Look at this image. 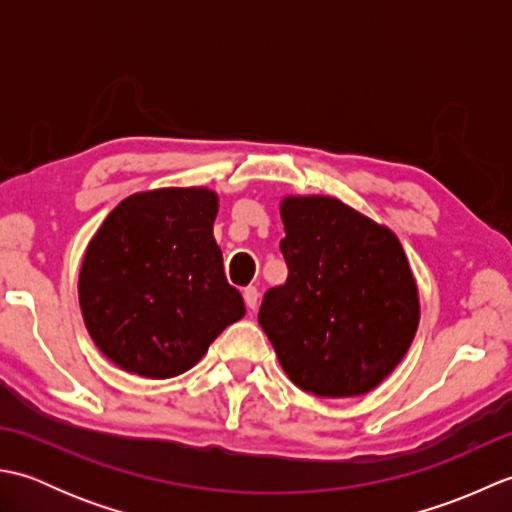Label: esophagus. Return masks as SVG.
<instances>
[{
	"mask_svg": "<svg viewBox=\"0 0 512 512\" xmlns=\"http://www.w3.org/2000/svg\"><path fill=\"white\" fill-rule=\"evenodd\" d=\"M244 301H246L248 310H255L257 301H259V290L255 286H246L244 288Z\"/></svg>",
	"mask_w": 512,
	"mask_h": 512,
	"instance_id": "obj_1",
	"label": "esophagus"
}]
</instances>
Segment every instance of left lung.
Masks as SVG:
<instances>
[{
    "label": "left lung",
    "mask_w": 512,
    "mask_h": 512,
    "mask_svg": "<svg viewBox=\"0 0 512 512\" xmlns=\"http://www.w3.org/2000/svg\"><path fill=\"white\" fill-rule=\"evenodd\" d=\"M286 284L266 290L259 325L288 378L323 398L361 396L416 336L420 306L389 228L323 195L281 202Z\"/></svg>",
    "instance_id": "8db88e82"
}]
</instances>
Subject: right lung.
I'll return each mask as SVG.
<instances>
[{
	"label": "right lung",
	"instance_id": "right-lung-1",
	"mask_svg": "<svg viewBox=\"0 0 512 512\" xmlns=\"http://www.w3.org/2000/svg\"><path fill=\"white\" fill-rule=\"evenodd\" d=\"M215 215L209 189H158L129 195L92 237L79 277L81 312L99 350L125 372H187L244 317L213 237Z\"/></svg>",
	"mask_w": 512,
	"mask_h": 512
}]
</instances>
